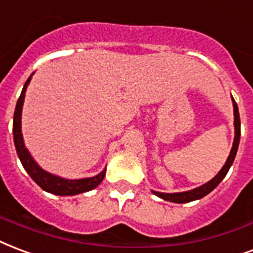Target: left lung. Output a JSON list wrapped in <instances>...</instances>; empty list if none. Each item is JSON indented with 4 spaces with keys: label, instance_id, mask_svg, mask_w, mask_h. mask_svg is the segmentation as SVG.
Wrapping results in <instances>:
<instances>
[{
    "label": "left lung",
    "instance_id": "left-lung-1",
    "mask_svg": "<svg viewBox=\"0 0 253 253\" xmlns=\"http://www.w3.org/2000/svg\"><path fill=\"white\" fill-rule=\"evenodd\" d=\"M233 100V110H235V141H233V146H232L231 154L228 157L225 165L222 166V169L218 171L216 177L213 179H211L209 182H207L203 186H200L197 189H193V190H189V192H182V193H160V192H154L158 197L164 198L166 201H170V203H190V201H194V200H198V198H203L204 196H207L208 193H211L213 189L216 188L217 185L220 184L222 181V178L225 177L228 170L231 168V165L233 164L235 161V157H236L237 147H239V142H240V115H239V108H237V104L235 102V99L232 98Z\"/></svg>",
    "mask_w": 253,
    "mask_h": 253
}]
</instances>
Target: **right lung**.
<instances>
[{"label": "right lung", "mask_w": 253, "mask_h": 253, "mask_svg": "<svg viewBox=\"0 0 253 253\" xmlns=\"http://www.w3.org/2000/svg\"><path fill=\"white\" fill-rule=\"evenodd\" d=\"M31 82V78L27 80V83L22 88V92L20 98L17 100L16 110H14V117H13V138H14V146H16L17 154L21 161L22 166L25 168L28 174L31 175L32 179L36 182L40 188H42L45 192L57 194V196H74V194L84 193L92 190L98 186L104 178L106 171L92 177V178H83V179H64L56 177L53 174L46 173L45 170H42L39 165L33 161L31 154L25 149L24 141H22L21 134V110L24 104V98H25V89L27 85Z\"/></svg>", "instance_id": "1"}]
</instances>
